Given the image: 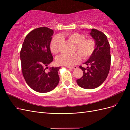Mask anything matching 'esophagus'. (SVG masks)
Wrapping results in <instances>:
<instances>
[{"label":"esophagus","instance_id":"esophagus-1","mask_svg":"<svg viewBox=\"0 0 130 130\" xmlns=\"http://www.w3.org/2000/svg\"><path fill=\"white\" fill-rule=\"evenodd\" d=\"M68 68L70 69H76L77 67L76 66H73V67H68Z\"/></svg>","mask_w":130,"mask_h":130}]
</instances>
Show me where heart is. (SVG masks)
I'll list each match as a JSON object with an SVG mask.
<instances>
[{
	"label": "heart",
	"instance_id": "heart-1",
	"mask_svg": "<svg viewBox=\"0 0 130 130\" xmlns=\"http://www.w3.org/2000/svg\"><path fill=\"white\" fill-rule=\"evenodd\" d=\"M67 38L75 44V53L72 55L61 54L56 58V62L58 64L70 66L78 63L81 60V57L86 59L91 56L95 49V43L90 38H85L84 35L78 32H67L60 35V36H54L50 41L49 48L50 52L53 54H56L59 50L61 39Z\"/></svg>",
	"mask_w": 130,
	"mask_h": 130
}]
</instances>
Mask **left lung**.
I'll return each mask as SVG.
<instances>
[{"label":"left lung","mask_w":130,"mask_h":130,"mask_svg":"<svg viewBox=\"0 0 130 130\" xmlns=\"http://www.w3.org/2000/svg\"><path fill=\"white\" fill-rule=\"evenodd\" d=\"M90 35L95 40V45L93 54L85 64L86 68H80L84 75L76 80L80 87L91 89L100 86L106 79L111 66L110 45L106 35L101 31L92 29Z\"/></svg>","instance_id":"left-lung-1"}]
</instances>
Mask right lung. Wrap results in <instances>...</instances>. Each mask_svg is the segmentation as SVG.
I'll list each match as a JSON object with an SVG mask.
<instances>
[{"mask_svg": "<svg viewBox=\"0 0 130 130\" xmlns=\"http://www.w3.org/2000/svg\"><path fill=\"white\" fill-rule=\"evenodd\" d=\"M54 31L41 27L26 35L20 53L23 75L29 87L40 93L53 90L60 81V67H51L45 72L48 65L53 61L49 45Z\"/></svg>", "mask_w": 130, "mask_h": 130, "instance_id": "1", "label": "right lung"}]
</instances>
